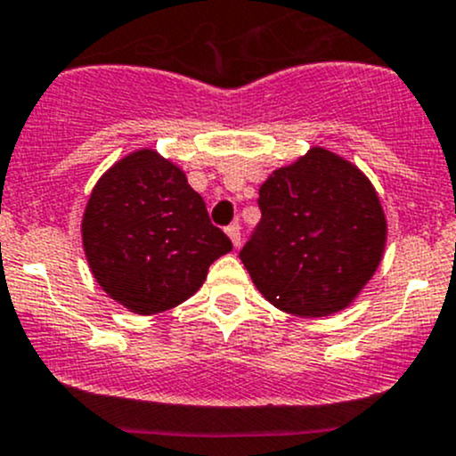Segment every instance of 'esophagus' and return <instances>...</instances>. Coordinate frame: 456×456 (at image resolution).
I'll return each instance as SVG.
<instances>
[{
    "mask_svg": "<svg viewBox=\"0 0 456 456\" xmlns=\"http://www.w3.org/2000/svg\"><path fill=\"white\" fill-rule=\"evenodd\" d=\"M224 232H227V236H229V240H232V244L233 247H240V224L238 223H232L229 224L227 229H224Z\"/></svg>",
    "mask_w": 456,
    "mask_h": 456,
    "instance_id": "obj_1",
    "label": "esophagus"
}]
</instances>
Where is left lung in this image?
I'll use <instances>...</instances> for the list:
<instances>
[{
    "label": "left lung",
    "instance_id": "1",
    "mask_svg": "<svg viewBox=\"0 0 456 456\" xmlns=\"http://www.w3.org/2000/svg\"><path fill=\"white\" fill-rule=\"evenodd\" d=\"M262 220L240 260L284 313L316 319L354 304L387 244V216L365 172L313 146L262 183Z\"/></svg>",
    "mask_w": 456,
    "mask_h": 456
}]
</instances>
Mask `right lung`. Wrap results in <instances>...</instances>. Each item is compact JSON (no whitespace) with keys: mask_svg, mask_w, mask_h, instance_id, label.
<instances>
[{"mask_svg":"<svg viewBox=\"0 0 456 456\" xmlns=\"http://www.w3.org/2000/svg\"><path fill=\"white\" fill-rule=\"evenodd\" d=\"M91 275L135 314H159L203 286L209 266L232 251L179 166L152 148L109 167L83 214Z\"/></svg>","mask_w":456,"mask_h":456,"instance_id":"right-lung-1","label":"right lung"}]
</instances>
